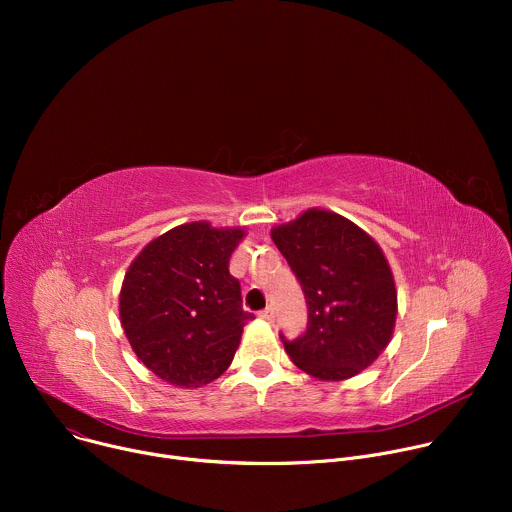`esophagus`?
<instances>
[{
	"label": "esophagus",
	"mask_w": 512,
	"mask_h": 512,
	"mask_svg": "<svg viewBox=\"0 0 512 512\" xmlns=\"http://www.w3.org/2000/svg\"><path fill=\"white\" fill-rule=\"evenodd\" d=\"M259 318H261V320H265V322H273V320H275V312H273V308H265V310H261V312H259Z\"/></svg>",
	"instance_id": "esophagus-1"
}]
</instances>
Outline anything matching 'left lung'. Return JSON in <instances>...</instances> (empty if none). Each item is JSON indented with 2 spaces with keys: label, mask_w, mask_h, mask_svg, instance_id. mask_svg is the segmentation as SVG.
Returning a JSON list of instances; mask_svg holds the SVG:
<instances>
[{
  "label": "left lung",
  "mask_w": 512,
  "mask_h": 512,
  "mask_svg": "<svg viewBox=\"0 0 512 512\" xmlns=\"http://www.w3.org/2000/svg\"><path fill=\"white\" fill-rule=\"evenodd\" d=\"M271 239L308 304L306 332L296 340L279 334L296 367L320 381H344L371 367L397 318L395 281L381 247L348 218L318 208L275 227Z\"/></svg>",
  "instance_id": "obj_1"
}]
</instances>
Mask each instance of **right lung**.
<instances>
[{
    "instance_id": "right-lung-1",
    "label": "right lung",
    "mask_w": 512,
    "mask_h": 512,
    "mask_svg": "<svg viewBox=\"0 0 512 512\" xmlns=\"http://www.w3.org/2000/svg\"><path fill=\"white\" fill-rule=\"evenodd\" d=\"M243 229L180 225L145 245L129 265L119 316L137 358L176 387L221 377L255 316L243 310L241 283L229 261Z\"/></svg>"
}]
</instances>
